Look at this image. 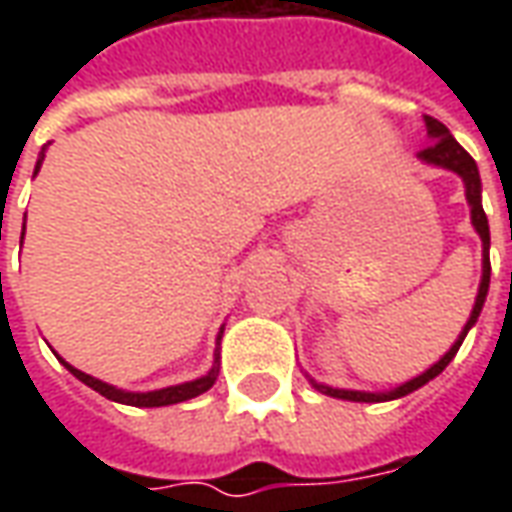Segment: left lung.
I'll list each match as a JSON object with an SVG mask.
<instances>
[{
	"label": "left lung",
	"instance_id": "1",
	"mask_svg": "<svg viewBox=\"0 0 512 512\" xmlns=\"http://www.w3.org/2000/svg\"><path fill=\"white\" fill-rule=\"evenodd\" d=\"M425 128H428V136L430 142L428 147H422L419 150V158L425 161V164H436V167H444V169H452V172H458L466 183V200H469V208H472V224L477 235L483 238V279H480V290H477V299H474V307H472V315H469V321L463 326V332L458 334V340L452 343V348L447 354L441 356L439 362L433 367H428L422 376L411 378L406 381L403 386H397L392 392H356V389H332V386L326 384H315L312 386L323 392V395H332V397H340V400H354V403H381V400H397V397L403 395H411L414 389L419 386H425L428 381L439 376L444 367L450 365L452 356L458 354V348H461L463 337L469 334L477 318H480V310H483L485 304V296H488V282H491V260H488V246H491V233H488V219H485V211H483V202H480V172H477V164H474V158L463 150L458 142H455V136L450 134V128L439 123L436 117L425 115Z\"/></svg>",
	"mask_w": 512,
	"mask_h": 512
}]
</instances>
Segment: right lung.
Returning a JSON list of instances; mask_svg holds the SVG:
<instances>
[{"label":"right lung","instance_id":"right-lung-1","mask_svg":"<svg viewBox=\"0 0 512 512\" xmlns=\"http://www.w3.org/2000/svg\"><path fill=\"white\" fill-rule=\"evenodd\" d=\"M46 150V147H43ZM40 164H43V153L38 158V167H35V175H38ZM24 238V235H21ZM219 340H222V332H219ZM62 365L71 370L73 376L79 378L82 384H87L90 389H95L98 395L109 397V400H115V403H126V406H139V408H158V406H172V403H183V400H191V397L202 395V392H208L213 384H216V376H219V354H216V362H213L211 373L208 376L197 378V381H186V384L178 386H167V389H156V392H123V389H117L112 384H104V381H98V378L87 376L82 370H76L71 367L65 359H60Z\"/></svg>","mask_w":512,"mask_h":512}]
</instances>
